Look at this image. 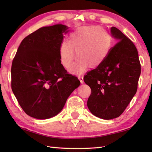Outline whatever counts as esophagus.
<instances>
[{
	"label": "esophagus",
	"instance_id": "34e87169",
	"mask_svg": "<svg viewBox=\"0 0 152 152\" xmlns=\"http://www.w3.org/2000/svg\"><path fill=\"white\" fill-rule=\"evenodd\" d=\"M78 79L80 80L81 83H83V77L82 76H78Z\"/></svg>",
	"mask_w": 152,
	"mask_h": 152
}]
</instances>
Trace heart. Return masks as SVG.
<instances>
[{"instance_id": "1", "label": "heart", "mask_w": 152, "mask_h": 152, "mask_svg": "<svg viewBox=\"0 0 152 152\" xmlns=\"http://www.w3.org/2000/svg\"><path fill=\"white\" fill-rule=\"evenodd\" d=\"M112 38L107 31L97 25L81 27L70 34V42L63 40L59 56L61 64L69 69L76 56L78 58L72 69L74 73L83 72L87 66L95 69L104 62L110 51Z\"/></svg>"}]
</instances>
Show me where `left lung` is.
I'll use <instances>...</instances> for the list:
<instances>
[{"instance_id": "1", "label": "left lung", "mask_w": 152, "mask_h": 152, "mask_svg": "<svg viewBox=\"0 0 152 152\" xmlns=\"http://www.w3.org/2000/svg\"><path fill=\"white\" fill-rule=\"evenodd\" d=\"M111 33L118 42L106 60L89 71L83 80L91 89L88 108L96 117L111 119L124 112L136 94L141 66L136 46L116 27Z\"/></svg>"}]
</instances>
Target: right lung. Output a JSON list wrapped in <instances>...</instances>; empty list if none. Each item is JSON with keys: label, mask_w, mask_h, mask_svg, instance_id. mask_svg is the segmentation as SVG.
Wrapping results in <instances>:
<instances>
[{"label": "right lung", "mask_w": 152, "mask_h": 152, "mask_svg": "<svg viewBox=\"0 0 152 152\" xmlns=\"http://www.w3.org/2000/svg\"><path fill=\"white\" fill-rule=\"evenodd\" d=\"M67 29L60 24L33 32L22 40L13 59L12 91L31 117L44 119L56 115L80 84L60 60V46Z\"/></svg>", "instance_id": "1"}]
</instances>
